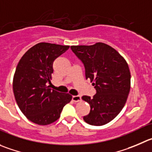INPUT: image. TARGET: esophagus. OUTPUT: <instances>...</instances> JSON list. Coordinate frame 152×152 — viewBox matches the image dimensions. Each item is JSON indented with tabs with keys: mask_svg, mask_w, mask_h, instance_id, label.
<instances>
[{
	"mask_svg": "<svg viewBox=\"0 0 152 152\" xmlns=\"http://www.w3.org/2000/svg\"><path fill=\"white\" fill-rule=\"evenodd\" d=\"M81 100V96L79 95H73L72 96V101L75 102H80Z\"/></svg>",
	"mask_w": 152,
	"mask_h": 152,
	"instance_id": "esophagus-1",
	"label": "esophagus"
}]
</instances>
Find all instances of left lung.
<instances>
[{
	"instance_id": "left-lung-1",
	"label": "left lung",
	"mask_w": 152,
	"mask_h": 152,
	"mask_svg": "<svg viewBox=\"0 0 152 152\" xmlns=\"http://www.w3.org/2000/svg\"><path fill=\"white\" fill-rule=\"evenodd\" d=\"M82 62L86 79L95 81L96 93L92 98L82 97L90 105V112L83 120L100 126L112 121L126 103L131 88V73L125 59L108 45L71 46Z\"/></svg>"
}]
</instances>
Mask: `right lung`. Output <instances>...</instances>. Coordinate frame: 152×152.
<instances>
[{
  "mask_svg": "<svg viewBox=\"0 0 152 152\" xmlns=\"http://www.w3.org/2000/svg\"><path fill=\"white\" fill-rule=\"evenodd\" d=\"M68 45L41 42L30 48L20 60L13 77V92L22 113L34 123L55 122L72 95L50 89L53 63Z\"/></svg>",
  "mask_w": 152,
  "mask_h": 152,
  "instance_id": "obj_1",
  "label": "right lung"
}]
</instances>
